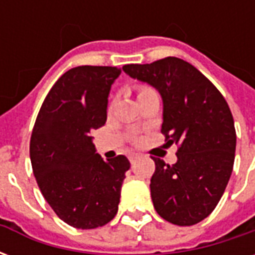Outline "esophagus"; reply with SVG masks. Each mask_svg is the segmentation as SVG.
<instances>
[{
  "label": "esophagus",
  "mask_w": 255,
  "mask_h": 255,
  "mask_svg": "<svg viewBox=\"0 0 255 255\" xmlns=\"http://www.w3.org/2000/svg\"><path fill=\"white\" fill-rule=\"evenodd\" d=\"M128 158H129V161H131V162H133V161L138 158V154H136V153H131V154L128 155Z\"/></svg>",
  "instance_id": "1"
}]
</instances>
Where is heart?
<instances>
[{
	"instance_id": "obj_1",
	"label": "heart",
	"mask_w": 255,
	"mask_h": 255,
	"mask_svg": "<svg viewBox=\"0 0 255 255\" xmlns=\"http://www.w3.org/2000/svg\"><path fill=\"white\" fill-rule=\"evenodd\" d=\"M154 90L150 89L149 86H139L138 87V97L140 95H144V94H149V93H153Z\"/></svg>"
}]
</instances>
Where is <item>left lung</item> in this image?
<instances>
[{
	"mask_svg": "<svg viewBox=\"0 0 255 255\" xmlns=\"http://www.w3.org/2000/svg\"><path fill=\"white\" fill-rule=\"evenodd\" d=\"M123 71L158 90L164 105L161 132L166 146H179L173 165L151 157L155 212L172 224H197L217 206L232 173L236 132L230 106L216 86L182 58L128 64Z\"/></svg>",
	"mask_w": 255,
	"mask_h": 255,
	"instance_id": "8db88e82",
	"label": "left lung"
}]
</instances>
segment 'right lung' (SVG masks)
<instances>
[{
    "label": "right lung",
    "instance_id": "obj_1",
    "mask_svg": "<svg viewBox=\"0 0 255 255\" xmlns=\"http://www.w3.org/2000/svg\"><path fill=\"white\" fill-rule=\"evenodd\" d=\"M122 69L82 65L54 83L31 133L34 176L50 208L79 230L108 224L116 216L129 161H104L91 132L106 122L108 97Z\"/></svg>",
    "mask_w": 255,
    "mask_h": 255
}]
</instances>
